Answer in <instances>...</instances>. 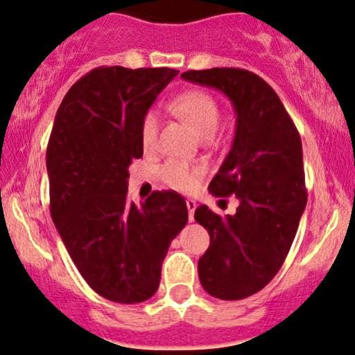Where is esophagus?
I'll list each match as a JSON object with an SVG mask.
<instances>
[{
  "instance_id": "1",
  "label": "esophagus",
  "mask_w": 355,
  "mask_h": 355,
  "mask_svg": "<svg viewBox=\"0 0 355 355\" xmlns=\"http://www.w3.org/2000/svg\"><path fill=\"white\" fill-rule=\"evenodd\" d=\"M187 208H189V220L193 221L195 210H196V202H195V200H187Z\"/></svg>"
}]
</instances>
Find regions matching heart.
<instances>
[{"mask_svg": "<svg viewBox=\"0 0 355 355\" xmlns=\"http://www.w3.org/2000/svg\"><path fill=\"white\" fill-rule=\"evenodd\" d=\"M173 107L177 114L187 119L196 134L202 137H208L215 134L216 127L220 123V107L216 101L213 99L208 92L193 91L183 92L173 102ZM159 112L157 110H148L144 115L142 123H140V139L145 148H152L157 144V135H159ZM202 166L190 165L182 160H168L162 165L160 177L170 189L180 191H191L198 185L202 178Z\"/></svg>", "mask_w": 355, "mask_h": 355, "instance_id": "1", "label": "heart"}]
</instances>
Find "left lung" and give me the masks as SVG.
I'll return each mask as SVG.
<instances>
[{
    "label": "left lung",
    "instance_id": "left-lung-1",
    "mask_svg": "<svg viewBox=\"0 0 355 355\" xmlns=\"http://www.w3.org/2000/svg\"><path fill=\"white\" fill-rule=\"evenodd\" d=\"M182 79L218 89L236 114L232 148L208 190L234 195L240 207L234 215L220 216L202 205L195 220L210 234V246L198 259L203 289L223 301L245 300L283 266L304 213L300 132L271 85L254 72L213 67L187 71Z\"/></svg>",
    "mask_w": 355,
    "mask_h": 355
}]
</instances>
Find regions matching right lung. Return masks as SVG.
<instances>
[{
  "label": "right lung",
  "mask_w": 355,
  "mask_h": 355,
  "mask_svg": "<svg viewBox=\"0 0 355 355\" xmlns=\"http://www.w3.org/2000/svg\"><path fill=\"white\" fill-rule=\"evenodd\" d=\"M177 74L96 67L64 96L49 137L55 228L85 283L121 304L157 293L170 243L189 221L177 191H153L140 207L127 198L129 165L144 155L140 123Z\"/></svg>",
  "instance_id": "1"
}]
</instances>
